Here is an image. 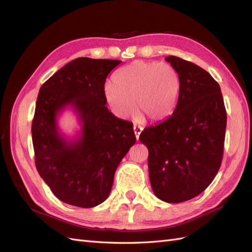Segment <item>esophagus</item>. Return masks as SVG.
I'll return each instance as SVG.
<instances>
[{"mask_svg":"<svg viewBox=\"0 0 252 252\" xmlns=\"http://www.w3.org/2000/svg\"><path fill=\"white\" fill-rule=\"evenodd\" d=\"M133 131H134L136 140H139L140 134H141V132L143 131V127H141V126H139V125H134V126H133Z\"/></svg>","mask_w":252,"mask_h":252,"instance_id":"esophagus-1","label":"esophagus"}]
</instances>
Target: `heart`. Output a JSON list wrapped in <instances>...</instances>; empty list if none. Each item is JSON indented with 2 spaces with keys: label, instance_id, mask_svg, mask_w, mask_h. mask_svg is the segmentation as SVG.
I'll return each instance as SVG.
<instances>
[{
  "label": "heart",
  "instance_id": "heart-1",
  "mask_svg": "<svg viewBox=\"0 0 252 252\" xmlns=\"http://www.w3.org/2000/svg\"><path fill=\"white\" fill-rule=\"evenodd\" d=\"M179 94L180 79L172 66L141 60L121 68L112 77V84L104 88L105 101L117 117H132L135 103L141 117L152 122L170 116Z\"/></svg>",
  "mask_w": 252,
  "mask_h": 252
}]
</instances>
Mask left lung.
Returning a JSON list of instances; mask_svg holds the SVG:
<instances>
[{
  "label": "left lung",
  "instance_id": "left-lung-1",
  "mask_svg": "<svg viewBox=\"0 0 252 252\" xmlns=\"http://www.w3.org/2000/svg\"><path fill=\"white\" fill-rule=\"evenodd\" d=\"M180 79L170 117L146 127L140 141L148 148L151 188L159 200L181 203L207 188L223 158L227 116L220 85L203 68L181 58H165Z\"/></svg>",
  "mask_w": 252,
  "mask_h": 252
}]
</instances>
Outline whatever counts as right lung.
<instances>
[{"instance_id": "1", "label": "right lung", "mask_w": 252, "mask_h": 252, "mask_svg": "<svg viewBox=\"0 0 252 252\" xmlns=\"http://www.w3.org/2000/svg\"><path fill=\"white\" fill-rule=\"evenodd\" d=\"M121 62L78 58L40 88L32 127L35 166L66 204L91 208L107 199L114 172L136 141L131 122L117 118L105 106L106 78ZM68 107L81 125L72 139L57 124Z\"/></svg>"}]
</instances>
